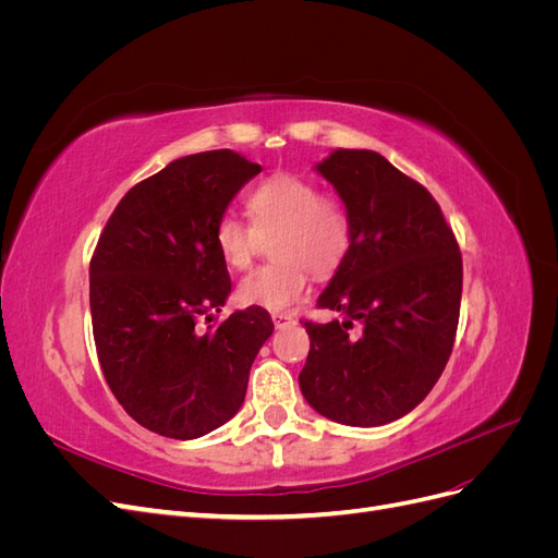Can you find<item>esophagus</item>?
Segmentation results:
<instances>
[{
  "label": "esophagus",
  "mask_w": 558,
  "mask_h": 558,
  "mask_svg": "<svg viewBox=\"0 0 558 558\" xmlns=\"http://www.w3.org/2000/svg\"><path fill=\"white\" fill-rule=\"evenodd\" d=\"M272 324H275L277 328H286V326L295 324V316L289 314V312H275V314H272Z\"/></svg>",
  "instance_id": "esophagus-1"
}]
</instances>
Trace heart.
<instances>
[{
	"label": "heart",
	"instance_id": "b5f03b06",
	"mask_svg": "<svg viewBox=\"0 0 558 558\" xmlns=\"http://www.w3.org/2000/svg\"><path fill=\"white\" fill-rule=\"evenodd\" d=\"M248 223L223 214L214 226V246L230 269H246L260 238L272 240L277 263L253 269L238 286L242 305L281 312L307 291L310 269L316 277L335 272L351 246V211L342 197L320 193L314 179L277 172L246 195Z\"/></svg>",
	"mask_w": 558,
	"mask_h": 558
}]
</instances>
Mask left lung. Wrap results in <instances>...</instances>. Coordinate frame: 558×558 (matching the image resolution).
<instances>
[{
    "mask_svg": "<svg viewBox=\"0 0 558 558\" xmlns=\"http://www.w3.org/2000/svg\"><path fill=\"white\" fill-rule=\"evenodd\" d=\"M318 172L347 202L353 232L316 307L347 320H300L310 335L300 391L337 424L381 426L412 412L451 356L461 248L426 185L375 150H335Z\"/></svg>",
    "mask_w": 558,
    "mask_h": 558,
    "instance_id": "8db88e82",
    "label": "left lung"
}]
</instances>
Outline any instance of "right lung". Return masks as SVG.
<instances>
[{"label": "right lung", "mask_w": 558, "mask_h": 558, "mask_svg": "<svg viewBox=\"0 0 558 558\" xmlns=\"http://www.w3.org/2000/svg\"><path fill=\"white\" fill-rule=\"evenodd\" d=\"M260 170L228 148L179 158L132 185L93 251L99 367L123 410L158 435L193 440L238 414L275 330L263 307L197 328L232 289L214 226Z\"/></svg>", "instance_id": "obj_1"}]
</instances>
